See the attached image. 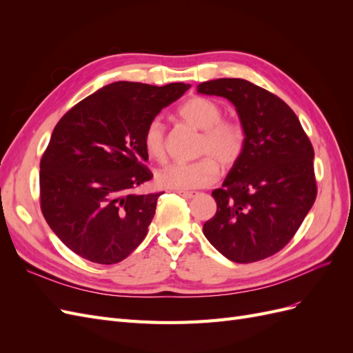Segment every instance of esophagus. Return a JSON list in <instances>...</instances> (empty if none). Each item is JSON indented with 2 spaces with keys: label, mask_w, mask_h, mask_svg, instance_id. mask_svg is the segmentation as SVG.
Wrapping results in <instances>:
<instances>
[{
  "label": "esophagus",
  "mask_w": 353,
  "mask_h": 353,
  "mask_svg": "<svg viewBox=\"0 0 353 353\" xmlns=\"http://www.w3.org/2000/svg\"><path fill=\"white\" fill-rule=\"evenodd\" d=\"M176 193H178L179 196H183L184 199H193L194 196H197L196 191H185V190H178Z\"/></svg>",
  "instance_id": "1"
}]
</instances>
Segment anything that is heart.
Here are the masks:
<instances>
[{
    "label": "heart",
    "mask_w": 353,
    "mask_h": 353,
    "mask_svg": "<svg viewBox=\"0 0 353 353\" xmlns=\"http://www.w3.org/2000/svg\"><path fill=\"white\" fill-rule=\"evenodd\" d=\"M181 119L201 131L197 154L201 157L187 163H169L156 174L160 187L193 190L215 183L221 165L236 166L248 147V131L237 119H223L222 105L203 95L190 97L178 108ZM145 153L162 160L166 153L165 125L154 117L145 125L143 134Z\"/></svg>",
    "instance_id": "obj_1"
}]
</instances>
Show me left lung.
I'll return each mask as SVG.
<instances>
[{
  "label": "left lung",
  "mask_w": 353,
  "mask_h": 353,
  "mask_svg": "<svg viewBox=\"0 0 353 353\" xmlns=\"http://www.w3.org/2000/svg\"><path fill=\"white\" fill-rule=\"evenodd\" d=\"M197 91L228 99L248 131L240 162L212 191L218 209L203 234L232 262L270 258L294 237L316 199L314 147L296 113L258 85L221 78Z\"/></svg>",
  "instance_id": "1"
}]
</instances>
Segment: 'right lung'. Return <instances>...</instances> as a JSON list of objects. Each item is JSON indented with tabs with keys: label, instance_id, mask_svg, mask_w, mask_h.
Returning a JSON list of instances; mask_svg holds the SVG:
<instances>
[{
	"label": "right lung",
	"instance_id": "obj_1",
	"mask_svg": "<svg viewBox=\"0 0 353 353\" xmlns=\"http://www.w3.org/2000/svg\"><path fill=\"white\" fill-rule=\"evenodd\" d=\"M188 88L113 82L59 121L39 163L41 212L73 253L112 265L144 240L162 193H135L153 178L143 134Z\"/></svg>",
	"mask_w": 353,
	"mask_h": 353
}]
</instances>
